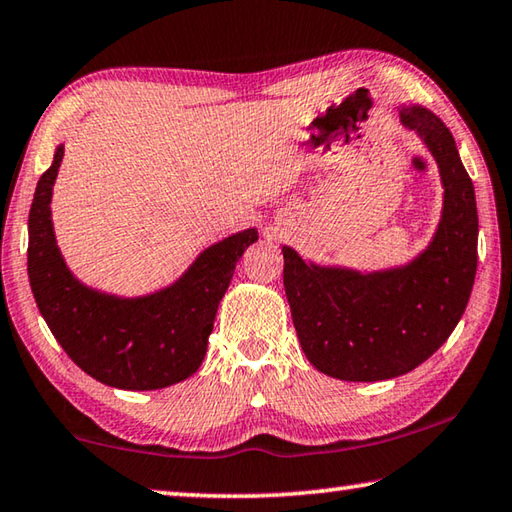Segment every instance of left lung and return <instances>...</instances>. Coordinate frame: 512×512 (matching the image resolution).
I'll return each instance as SVG.
<instances>
[{"label": "left lung", "instance_id": "obj_1", "mask_svg": "<svg viewBox=\"0 0 512 512\" xmlns=\"http://www.w3.org/2000/svg\"><path fill=\"white\" fill-rule=\"evenodd\" d=\"M438 164L443 214L436 235L409 264L361 273L305 262L282 246L284 291L298 339L316 370L343 381L406 375L443 345L461 320L476 275L474 185L449 128L431 110L402 106Z\"/></svg>", "mask_w": 512, "mask_h": 512}]
</instances>
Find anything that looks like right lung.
<instances>
[{
    "label": "right lung",
    "mask_w": 512,
    "mask_h": 512,
    "mask_svg": "<svg viewBox=\"0 0 512 512\" xmlns=\"http://www.w3.org/2000/svg\"><path fill=\"white\" fill-rule=\"evenodd\" d=\"M63 153L58 144L29 212V282L51 334L83 372L121 391H158L192 377L203 363L219 302L257 230L216 241L176 282L149 296L119 298L85 287L60 255L51 223Z\"/></svg>",
    "instance_id": "right-lung-1"
}]
</instances>
